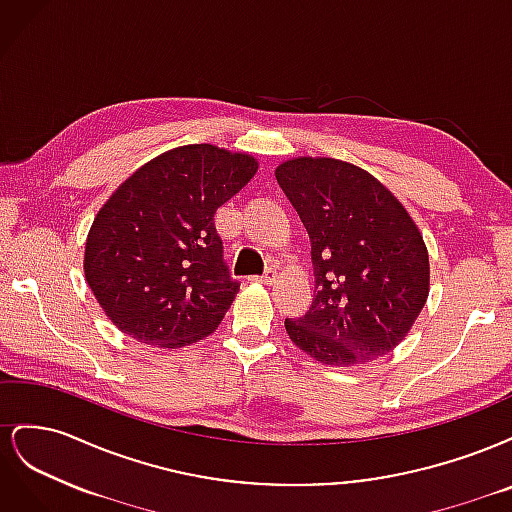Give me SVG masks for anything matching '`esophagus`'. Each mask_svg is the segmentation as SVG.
I'll list each match as a JSON object with an SVG mask.
<instances>
[{
	"label": "esophagus",
	"mask_w": 512,
	"mask_h": 512,
	"mask_svg": "<svg viewBox=\"0 0 512 512\" xmlns=\"http://www.w3.org/2000/svg\"><path fill=\"white\" fill-rule=\"evenodd\" d=\"M256 282H260V284H273L275 282V271H267L265 275H260V277H254Z\"/></svg>",
	"instance_id": "1"
}]
</instances>
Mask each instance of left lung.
Here are the masks:
<instances>
[{
	"label": "left lung",
	"instance_id": "obj_1",
	"mask_svg": "<svg viewBox=\"0 0 512 512\" xmlns=\"http://www.w3.org/2000/svg\"><path fill=\"white\" fill-rule=\"evenodd\" d=\"M277 183L312 243L314 301L286 318L288 337L327 365L391 352L429 294V256L399 200L367 170L333 158H294Z\"/></svg>",
	"mask_w": 512,
	"mask_h": 512
}]
</instances>
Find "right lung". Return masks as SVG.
Segmentation results:
<instances>
[{"label":"right lung","instance_id":"obj_1","mask_svg":"<svg viewBox=\"0 0 512 512\" xmlns=\"http://www.w3.org/2000/svg\"><path fill=\"white\" fill-rule=\"evenodd\" d=\"M256 168L245 153L185 145L138 168L106 200L87 237L85 277L119 331L160 348L215 331L239 282L213 215Z\"/></svg>","mask_w":512,"mask_h":512}]
</instances>
